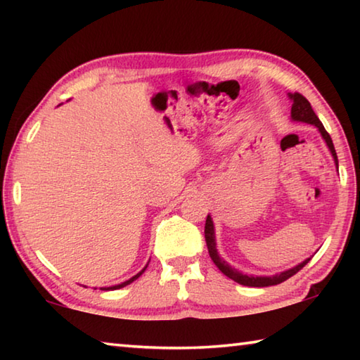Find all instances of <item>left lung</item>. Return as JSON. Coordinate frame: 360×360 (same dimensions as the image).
I'll use <instances>...</instances> for the list:
<instances>
[{
	"label": "left lung",
	"instance_id": "obj_1",
	"mask_svg": "<svg viewBox=\"0 0 360 360\" xmlns=\"http://www.w3.org/2000/svg\"><path fill=\"white\" fill-rule=\"evenodd\" d=\"M289 98L292 101V108H290V119L295 120V122H303V124H309V125H314L316 129L319 130L322 139H324L328 150H330V154L333 157V162H335V167L338 169V158H337V152H335L333 148V143H332V138L328 133L326 131L324 125L321 124V120L318 115L314 114L311 105H309V101L304 98L303 95L300 94H288ZM205 240H206V246H208V252H210V257L214 262L216 266L221 270L225 276L233 279L235 283L243 284V285H248V288H268V285H276V284H281L284 283L285 279H289L290 276H294L297 271H300L302 268L308 264L311 257L304 259L302 264H298L295 266L289 268V270H284L281 273H276V275H271V276H257V275H246V273H243L240 270H236V268L231 266L229 262H225L221 255L217 252V248H216V231H214V224H212V219L208 214L206 217V224H205Z\"/></svg>",
	"mask_w": 360,
	"mask_h": 360
}]
</instances>
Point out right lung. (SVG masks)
Returning a JSON list of instances; mask_svg holds the SVG:
<instances>
[{"label":"right lung","instance_id":"right-lung-1","mask_svg":"<svg viewBox=\"0 0 360 360\" xmlns=\"http://www.w3.org/2000/svg\"><path fill=\"white\" fill-rule=\"evenodd\" d=\"M149 265V264H148ZM148 265H146L144 268H143V270L141 271H139V273H136V275L135 276H131L130 279H127V281H124V283H120V284H117V285H111V288H101L103 290H115V289H120V288H125V285H129L130 283H133V281H135V279H138L139 276H141L143 275V273H144V270H146V268H148Z\"/></svg>","mask_w":360,"mask_h":360}]
</instances>
